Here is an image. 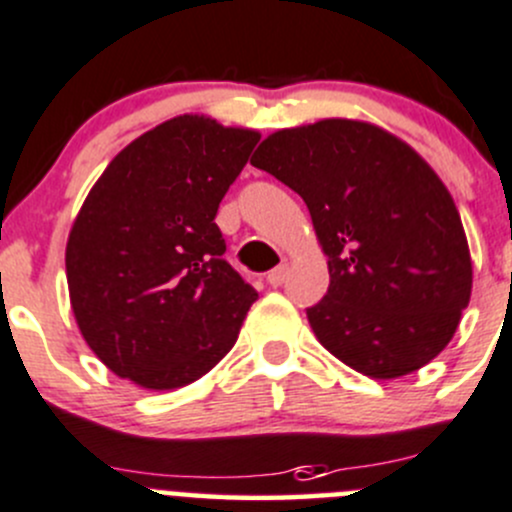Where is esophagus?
<instances>
[{"label": "esophagus", "mask_w": 512, "mask_h": 512, "mask_svg": "<svg viewBox=\"0 0 512 512\" xmlns=\"http://www.w3.org/2000/svg\"><path fill=\"white\" fill-rule=\"evenodd\" d=\"M287 275H290V267H287L285 262H282V265H277L275 270H272L270 275H267V282H270L272 287H280L282 282L287 280Z\"/></svg>", "instance_id": "obj_1"}]
</instances>
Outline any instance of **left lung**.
Segmentation results:
<instances>
[{"label": "left lung", "instance_id": "8db88e82", "mask_svg": "<svg viewBox=\"0 0 512 512\" xmlns=\"http://www.w3.org/2000/svg\"><path fill=\"white\" fill-rule=\"evenodd\" d=\"M250 162L310 210L330 287L307 320L325 350L375 380L445 350L473 262L448 187L408 142L360 119H320L272 132Z\"/></svg>", "mask_w": 512, "mask_h": 512}]
</instances>
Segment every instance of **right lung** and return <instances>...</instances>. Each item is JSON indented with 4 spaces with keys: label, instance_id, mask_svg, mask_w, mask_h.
<instances>
[{
    "label": "right lung",
    "instance_id": "obj_1",
    "mask_svg": "<svg viewBox=\"0 0 512 512\" xmlns=\"http://www.w3.org/2000/svg\"><path fill=\"white\" fill-rule=\"evenodd\" d=\"M260 132L180 114L124 147L69 230L74 320L94 355L147 390L210 372L240 335L255 287L225 260L217 207Z\"/></svg>",
    "mask_w": 512,
    "mask_h": 512
}]
</instances>
